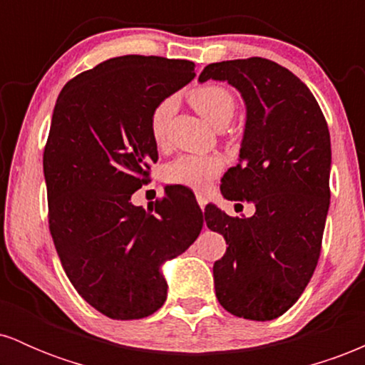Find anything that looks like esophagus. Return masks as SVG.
Instances as JSON below:
<instances>
[{
    "instance_id": "obj_1",
    "label": "esophagus",
    "mask_w": 365,
    "mask_h": 365,
    "mask_svg": "<svg viewBox=\"0 0 365 365\" xmlns=\"http://www.w3.org/2000/svg\"><path fill=\"white\" fill-rule=\"evenodd\" d=\"M195 197H197V202H199V206H200V207H206L207 197L204 195V194H200V192H197Z\"/></svg>"
}]
</instances>
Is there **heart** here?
<instances>
[{
    "instance_id": "b5f03b06",
    "label": "heart",
    "mask_w": 365,
    "mask_h": 365,
    "mask_svg": "<svg viewBox=\"0 0 365 365\" xmlns=\"http://www.w3.org/2000/svg\"><path fill=\"white\" fill-rule=\"evenodd\" d=\"M190 103L195 111L209 121L212 127L223 128L235 113V98L223 86H202L190 94ZM173 113V103L165 101L154 110L150 116V135L156 144H163L168 130V121ZM223 170V159L220 156H195L183 154L170 163L165 170V178L170 183H178L192 188H204Z\"/></svg>"
}]
</instances>
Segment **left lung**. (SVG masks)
Returning a JSON list of instances; mask_svg holds the SVG:
<instances>
[{"label": "left lung", "mask_w": 365, "mask_h": 365, "mask_svg": "<svg viewBox=\"0 0 365 365\" xmlns=\"http://www.w3.org/2000/svg\"><path fill=\"white\" fill-rule=\"evenodd\" d=\"M206 81L228 82L245 103L238 165L221 178V194L255 206L252 217L206 207L207 228L228 245L212 266L216 297L233 316L271 321L299 300L319 261L329 130L309 87L266 58L211 63L199 75Z\"/></svg>", "instance_id": "8db88e82"}]
</instances>
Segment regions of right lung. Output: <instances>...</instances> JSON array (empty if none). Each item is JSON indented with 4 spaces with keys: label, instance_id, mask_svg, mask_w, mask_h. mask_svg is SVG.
Returning a JSON list of instances; mask_svg holds the SVG:
<instances>
[{
    "label": "right lung",
    "instance_id": "add662e5",
    "mask_svg": "<svg viewBox=\"0 0 365 365\" xmlns=\"http://www.w3.org/2000/svg\"><path fill=\"white\" fill-rule=\"evenodd\" d=\"M161 56L111 58L72 78L54 104L44 149L49 232L66 276L111 319H140L166 300L161 266L195 242L204 216L165 190L149 211L132 204L158 145L150 116L195 77Z\"/></svg>",
    "mask_w": 365,
    "mask_h": 365
}]
</instances>
